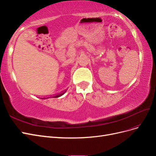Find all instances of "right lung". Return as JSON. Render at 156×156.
<instances>
[{"label": "right lung", "instance_id": "right-lung-1", "mask_svg": "<svg viewBox=\"0 0 156 156\" xmlns=\"http://www.w3.org/2000/svg\"><path fill=\"white\" fill-rule=\"evenodd\" d=\"M65 91V92H66ZM65 92H63V93H61V94H58V95H56V96H53V97H54V98H58V97H60V96H62L63 94L65 93ZM44 99H45V98H44Z\"/></svg>", "mask_w": 156, "mask_h": 156}]
</instances>
